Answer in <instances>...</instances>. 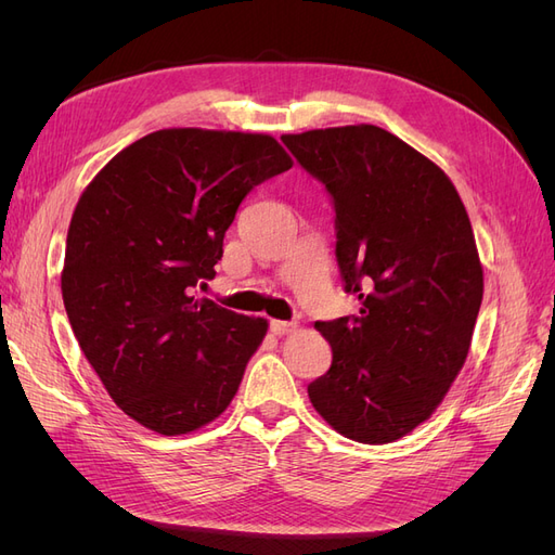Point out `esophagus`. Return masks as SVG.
<instances>
[{"label":"esophagus","instance_id":"esophagus-1","mask_svg":"<svg viewBox=\"0 0 555 555\" xmlns=\"http://www.w3.org/2000/svg\"><path fill=\"white\" fill-rule=\"evenodd\" d=\"M294 328H296L294 322H280V319H273V322H271V331H273L275 335H284V333H289V331H294Z\"/></svg>","mask_w":555,"mask_h":555}]
</instances>
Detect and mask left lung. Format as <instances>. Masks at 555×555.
Wrapping results in <instances>:
<instances>
[{
  "label": "left lung",
  "instance_id": "1",
  "mask_svg": "<svg viewBox=\"0 0 555 555\" xmlns=\"http://www.w3.org/2000/svg\"><path fill=\"white\" fill-rule=\"evenodd\" d=\"M282 143L331 196L343 287L361 300L357 314L314 324L333 361L308 396L345 438L393 442L426 422L465 363L483 296L469 217L444 171L382 127Z\"/></svg>",
  "mask_w": 555,
  "mask_h": 555
}]
</instances>
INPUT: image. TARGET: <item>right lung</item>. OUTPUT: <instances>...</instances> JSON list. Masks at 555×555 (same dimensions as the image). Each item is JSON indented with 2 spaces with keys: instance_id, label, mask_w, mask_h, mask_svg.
<instances>
[{
  "instance_id": "add662e5",
  "label": "right lung",
  "mask_w": 555,
  "mask_h": 555,
  "mask_svg": "<svg viewBox=\"0 0 555 555\" xmlns=\"http://www.w3.org/2000/svg\"><path fill=\"white\" fill-rule=\"evenodd\" d=\"M292 169L273 137L162 129L117 153L78 198L62 298L82 354L133 422L182 435L236 396L266 319L196 298L243 198Z\"/></svg>"
}]
</instances>
